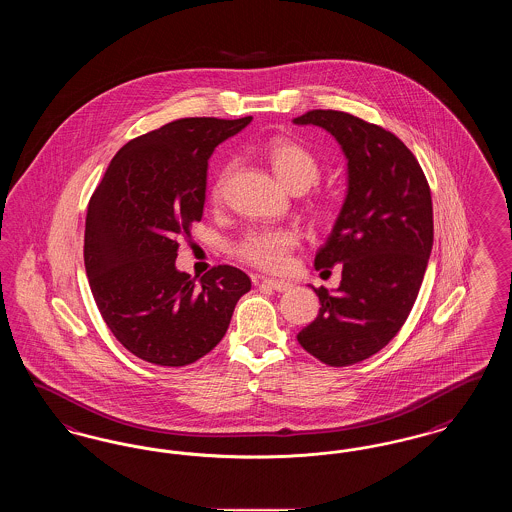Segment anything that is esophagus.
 <instances>
[{"instance_id":"34e87169","label":"esophagus","mask_w":512,"mask_h":512,"mask_svg":"<svg viewBox=\"0 0 512 512\" xmlns=\"http://www.w3.org/2000/svg\"><path fill=\"white\" fill-rule=\"evenodd\" d=\"M261 286L270 288V290H274V292H288V290H292L293 288L292 282L274 280V278H263V280H261Z\"/></svg>"}]
</instances>
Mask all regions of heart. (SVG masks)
I'll use <instances>...</instances> for the list:
<instances>
[{
    "label": "heart",
    "mask_w": 512,
    "mask_h": 512,
    "mask_svg": "<svg viewBox=\"0 0 512 512\" xmlns=\"http://www.w3.org/2000/svg\"><path fill=\"white\" fill-rule=\"evenodd\" d=\"M265 157L276 178L292 192L309 190L320 176L317 157L307 147L293 140L278 138L268 142ZM226 176L228 169L220 172L219 178L213 184L211 197L215 201H219L222 195ZM297 244L299 236L292 228H261L245 234L236 245V253L240 259H244L245 263L253 267L278 272L288 267L290 255Z\"/></svg>",
    "instance_id": "1"
}]
</instances>
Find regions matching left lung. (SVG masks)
I'll use <instances>...</instances> for the list:
<instances>
[{
    "instance_id": "obj_1",
    "label": "left lung",
    "mask_w": 512,
    "mask_h": 512,
    "mask_svg": "<svg viewBox=\"0 0 512 512\" xmlns=\"http://www.w3.org/2000/svg\"><path fill=\"white\" fill-rule=\"evenodd\" d=\"M336 138L347 159L340 215L315 268L341 265L340 288L315 290L318 315L297 341L330 366L378 353L413 309L434 244L432 195L409 147L388 130L341 111L315 109L297 119Z\"/></svg>"
}]
</instances>
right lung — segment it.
Returning a JSON list of instances; mask_svg holds the SVG:
<instances>
[{
	"instance_id": "right-lung-1",
	"label": "right lung",
	"mask_w": 512,
	"mask_h": 512,
	"mask_svg": "<svg viewBox=\"0 0 512 512\" xmlns=\"http://www.w3.org/2000/svg\"><path fill=\"white\" fill-rule=\"evenodd\" d=\"M249 122L180 119L130 140L90 199V288L113 336L142 361L195 363L224 338L238 299L251 290L249 276L230 265L211 268L199 284L176 268V236L203 217L209 159Z\"/></svg>"
}]
</instances>
